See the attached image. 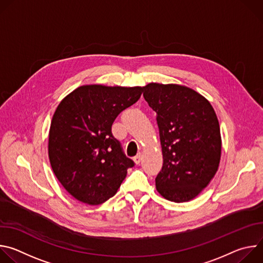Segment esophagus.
<instances>
[{"instance_id": "obj_1", "label": "esophagus", "mask_w": 263, "mask_h": 263, "mask_svg": "<svg viewBox=\"0 0 263 263\" xmlns=\"http://www.w3.org/2000/svg\"><path fill=\"white\" fill-rule=\"evenodd\" d=\"M141 157H142V156H141V154H140V153H138V154L134 157V159H133V160H134L135 164H139V163H140V161H141Z\"/></svg>"}]
</instances>
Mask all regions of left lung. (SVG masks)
<instances>
[{"mask_svg":"<svg viewBox=\"0 0 263 263\" xmlns=\"http://www.w3.org/2000/svg\"><path fill=\"white\" fill-rule=\"evenodd\" d=\"M143 98L156 114L163 165L156 190L166 200L189 202L200 195L217 172L221 137L210 102L179 84L148 83Z\"/></svg>","mask_w":263,"mask_h":263,"instance_id":"left-lung-1","label":"left lung"}]
</instances>
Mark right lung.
Segmentation results:
<instances>
[{"label":"right lung","instance_id":"right-lung-1","mask_svg":"<svg viewBox=\"0 0 263 263\" xmlns=\"http://www.w3.org/2000/svg\"><path fill=\"white\" fill-rule=\"evenodd\" d=\"M142 91L140 86L82 85L57 106L49 132L50 163L76 200L88 205L106 202L134 165L112 135L111 126Z\"/></svg>","mask_w":263,"mask_h":263}]
</instances>
